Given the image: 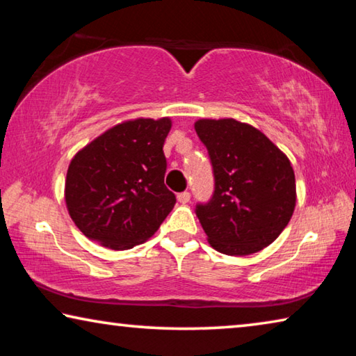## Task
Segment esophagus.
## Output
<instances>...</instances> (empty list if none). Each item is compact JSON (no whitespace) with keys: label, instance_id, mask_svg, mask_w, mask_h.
I'll return each mask as SVG.
<instances>
[{"label":"esophagus","instance_id":"34e87169","mask_svg":"<svg viewBox=\"0 0 356 356\" xmlns=\"http://www.w3.org/2000/svg\"><path fill=\"white\" fill-rule=\"evenodd\" d=\"M190 197H191L190 193L184 191V193H179V195H177V201L180 204H186V202H190Z\"/></svg>","mask_w":356,"mask_h":356}]
</instances>
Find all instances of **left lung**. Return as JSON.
<instances>
[{
	"label": "left lung",
	"mask_w": 356,
	"mask_h": 356,
	"mask_svg": "<svg viewBox=\"0 0 356 356\" xmlns=\"http://www.w3.org/2000/svg\"><path fill=\"white\" fill-rule=\"evenodd\" d=\"M195 130L215 177L213 196L196 206L210 246L222 254L248 256L273 243L297 201L286 154L261 130L236 119H200Z\"/></svg>",
	"instance_id": "obj_1"
}]
</instances>
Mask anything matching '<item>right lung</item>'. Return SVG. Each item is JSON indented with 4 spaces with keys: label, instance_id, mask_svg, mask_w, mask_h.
<instances>
[{
    "label": "right lung",
    "instance_id": "obj_1",
    "mask_svg": "<svg viewBox=\"0 0 356 356\" xmlns=\"http://www.w3.org/2000/svg\"><path fill=\"white\" fill-rule=\"evenodd\" d=\"M171 119L125 120L72 159L65 204L76 227L92 242L130 250L152 237L176 196L166 188L163 144Z\"/></svg>",
    "mask_w": 356,
    "mask_h": 356
}]
</instances>
